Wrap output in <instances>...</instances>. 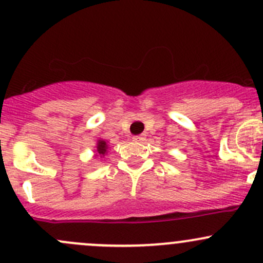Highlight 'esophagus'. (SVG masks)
<instances>
[{"mask_svg":"<svg viewBox=\"0 0 263 263\" xmlns=\"http://www.w3.org/2000/svg\"><path fill=\"white\" fill-rule=\"evenodd\" d=\"M145 140H146L145 135H139V136L134 137V141H136V142H143Z\"/></svg>","mask_w":263,"mask_h":263,"instance_id":"1","label":"esophagus"}]
</instances>
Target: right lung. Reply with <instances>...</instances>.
I'll return each mask as SVG.
<instances>
[{
  "instance_id": "obj_1",
  "label": "right lung",
  "mask_w": 263,
  "mask_h": 263,
  "mask_svg": "<svg viewBox=\"0 0 263 263\" xmlns=\"http://www.w3.org/2000/svg\"><path fill=\"white\" fill-rule=\"evenodd\" d=\"M108 142L106 140H102L99 139L97 141V145H96V150H95V156H104L107 153H108Z\"/></svg>"
}]
</instances>
